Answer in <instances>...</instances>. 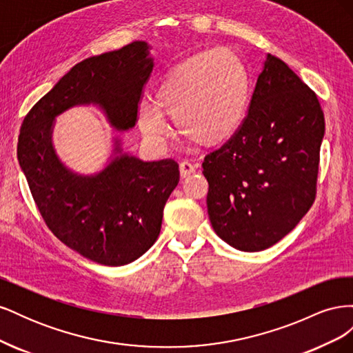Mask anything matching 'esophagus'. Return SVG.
Masks as SVG:
<instances>
[{"label":"esophagus","instance_id":"obj_1","mask_svg":"<svg viewBox=\"0 0 353 353\" xmlns=\"http://www.w3.org/2000/svg\"><path fill=\"white\" fill-rule=\"evenodd\" d=\"M194 172H196V166L193 163H190L188 160H184V162L179 163V174L183 178H187Z\"/></svg>","mask_w":353,"mask_h":353}]
</instances>
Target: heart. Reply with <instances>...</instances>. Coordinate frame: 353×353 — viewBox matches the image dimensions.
<instances>
[{
    "instance_id": "heart-1",
    "label": "heart",
    "mask_w": 353,
    "mask_h": 353,
    "mask_svg": "<svg viewBox=\"0 0 353 353\" xmlns=\"http://www.w3.org/2000/svg\"><path fill=\"white\" fill-rule=\"evenodd\" d=\"M250 77L241 59L227 48L201 51L170 69L154 92L141 101L137 123L153 147L169 135L163 113L179 134L203 147L218 145L237 132L248 112Z\"/></svg>"
}]
</instances>
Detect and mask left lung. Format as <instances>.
Here are the masks:
<instances>
[{
    "instance_id": "1",
    "label": "left lung",
    "mask_w": 353,
    "mask_h": 353,
    "mask_svg": "<svg viewBox=\"0 0 353 353\" xmlns=\"http://www.w3.org/2000/svg\"><path fill=\"white\" fill-rule=\"evenodd\" d=\"M324 131L316 94L266 54L248 116L203 162L209 219L223 241L261 252L301 222L315 200Z\"/></svg>"
}]
</instances>
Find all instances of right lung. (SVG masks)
I'll return each instance as SVG.
<instances>
[{"label": "right lung", "mask_w": 353, "mask_h": 353, "mask_svg": "<svg viewBox=\"0 0 353 353\" xmlns=\"http://www.w3.org/2000/svg\"><path fill=\"white\" fill-rule=\"evenodd\" d=\"M150 46L135 41L74 65L23 119L17 159L51 232L83 258L108 266L131 263L152 248L163 208L179 183L172 159L143 162L119 138L109 165L81 175L52 147L54 119L74 105H99L117 131L135 126L143 87L153 70Z\"/></svg>", "instance_id": "right-lung-1"}]
</instances>
